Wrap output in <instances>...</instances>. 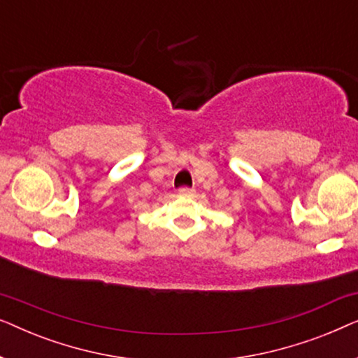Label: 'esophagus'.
Returning <instances> with one entry per match:
<instances>
[{
	"instance_id": "esophagus-1",
	"label": "esophagus",
	"mask_w": 358,
	"mask_h": 358,
	"mask_svg": "<svg viewBox=\"0 0 358 358\" xmlns=\"http://www.w3.org/2000/svg\"><path fill=\"white\" fill-rule=\"evenodd\" d=\"M178 192L179 195H184V197H190V195H194L195 190L192 187H180Z\"/></svg>"
}]
</instances>
